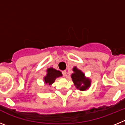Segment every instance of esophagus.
Masks as SVG:
<instances>
[{
  "instance_id": "obj_1",
  "label": "esophagus",
  "mask_w": 125,
  "mask_h": 125,
  "mask_svg": "<svg viewBox=\"0 0 125 125\" xmlns=\"http://www.w3.org/2000/svg\"><path fill=\"white\" fill-rule=\"evenodd\" d=\"M62 73L63 76H64V77H66V76H67V72H66V71H62Z\"/></svg>"
}]
</instances>
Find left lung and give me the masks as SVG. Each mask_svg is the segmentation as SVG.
<instances>
[{
    "label": "left lung",
    "mask_w": 125,
    "mask_h": 125,
    "mask_svg": "<svg viewBox=\"0 0 125 125\" xmlns=\"http://www.w3.org/2000/svg\"><path fill=\"white\" fill-rule=\"evenodd\" d=\"M73 73L71 74V77L76 88L80 91H86L88 89L91 84V80L89 78H86L81 70L78 69L76 66L73 68Z\"/></svg>",
    "instance_id": "1"
}]
</instances>
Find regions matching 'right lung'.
Here are the masks:
<instances>
[{
  "label": "right lung",
  "instance_id": "right-lung-1",
  "mask_svg": "<svg viewBox=\"0 0 125 125\" xmlns=\"http://www.w3.org/2000/svg\"><path fill=\"white\" fill-rule=\"evenodd\" d=\"M61 76H62V74L61 71L53 68H49L47 69V74L44 77V82L45 84L52 85L54 83L56 78Z\"/></svg>",
  "mask_w": 125,
  "mask_h": 125
}]
</instances>
